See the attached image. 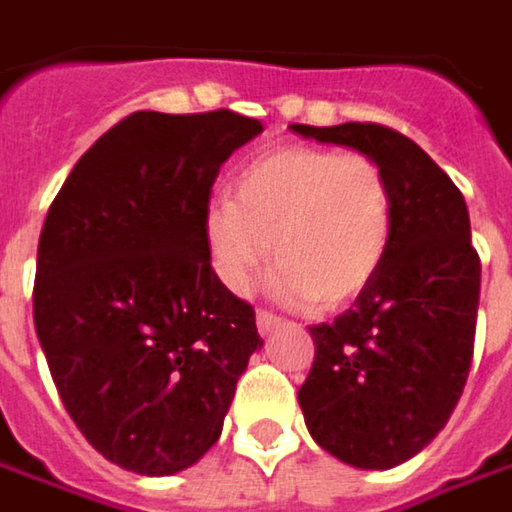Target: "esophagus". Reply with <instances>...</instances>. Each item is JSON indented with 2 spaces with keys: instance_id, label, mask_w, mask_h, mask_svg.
Masks as SVG:
<instances>
[{
  "instance_id": "34e87169",
  "label": "esophagus",
  "mask_w": 512,
  "mask_h": 512,
  "mask_svg": "<svg viewBox=\"0 0 512 512\" xmlns=\"http://www.w3.org/2000/svg\"><path fill=\"white\" fill-rule=\"evenodd\" d=\"M278 323V315H272V312H266V309H257V329H260V335H269Z\"/></svg>"
}]
</instances>
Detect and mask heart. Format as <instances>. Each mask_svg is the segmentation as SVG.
<instances>
[{"label": "heart", "mask_w": 512, "mask_h": 512, "mask_svg": "<svg viewBox=\"0 0 512 512\" xmlns=\"http://www.w3.org/2000/svg\"><path fill=\"white\" fill-rule=\"evenodd\" d=\"M217 280L246 295L269 260L272 292L312 300L323 312L358 298L378 275L392 240V186L369 154L283 145L255 157L203 217Z\"/></svg>", "instance_id": "b5f03b06"}]
</instances>
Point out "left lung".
<instances>
[{
  "mask_svg": "<svg viewBox=\"0 0 512 512\" xmlns=\"http://www.w3.org/2000/svg\"><path fill=\"white\" fill-rule=\"evenodd\" d=\"M300 137L375 157L392 186V240L367 289L309 326L315 361L298 389L312 438L361 470L421 453L456 410L476 341L481 260L456 183L395 128L292 125Z\"/></svg>",
  "mask_w": 512,
  "mask_h": 512,
  "instance_id": "obj_1",
  "label": "left lung"
}]
</instances>
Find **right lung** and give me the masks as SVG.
<instances>
[{
  "label": "right lung",
  "instance_id": "add662e5",
  "mask_svg": "<svg viewBox=\"0 0 512 512\" xmlns=\"http://www.w3.org/2000/svg\"><path fill=\"white\" fill-rule=\"evenodd\" d=\"M260 131L229 108L134 111L48 209L36 335L79 433L123 470L171 476L206 456L263 346L252 303L217 280L203 237L220 166Z\"/></svg>",
  "mask_w": 512,
  "mask_h": 512
}]
</instances>
